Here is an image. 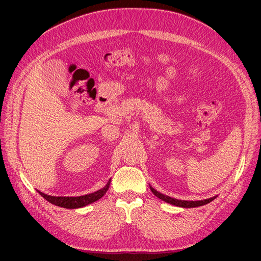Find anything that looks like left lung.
I'll return each mask as SVG.
<instances>
[{
    "label": "left lung",
    "instance_id": "1",
    "mask_svg": "<svg viewBox=\"0 0 261 261\" xmlns=\"http://www.w3.org/2000/svg\"><path fill=\"white\" fill-rule=\"evenodd\" d=\"M150 189H151V192L158 197V198L162 199L163 201L171 203V204H174V206L177 207H183V208H195V207H200L203 206V204H207L210 201H212L213 199H216V197H211V198L208 199H203V200H196V201H189V200H180V199H175V198H172V197H169L167 195H163L159 192H156L154 188H152L150 186Z\"/></svg>",
    "mask_w": 261,
    "mask_h": 261
}]
</instances>
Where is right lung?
I'll return each instance as SVG.
<instances>
[{
	"label": "right lung",
	"mask_w": 261,
	"mask_h": 261,
	"mask_svg": "<svg viewBox=\"0 0 261 261\" xmlns=\"http://www.w3.org/2000/svg\"><path fill=\"white\" fill-rule=\"evenodd\" d=\"M110 183H111V179H109L108 184L103 188L99 189V191L88 194V195H85V196H78V197H55V196L43 194L39 191H38V193L40 194L45 200H48L49 202L55 204V206L63 207L66 209H76V208L85 207V206H87V204L99 200L101 197L105 196V194L108 192V189L110 187Z\"/></svg>",
	"instance_id": "1"
}]
</instances>
